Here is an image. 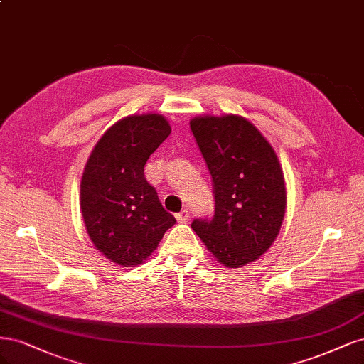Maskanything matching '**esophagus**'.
Instances as JSON below:
<instances>
[{
    "instance_id": "34e87169",
    "label": "esophagus",
    "mask_w": 364,
    "mask_h": 364,
    "mask_svg": "<svg viewBox=\"0 0 364 364\" xmlns=\"http://www.w3.org/2000/svg\"><path fill=\"white\" fill-rule=\"evenodd\" d=\"M175 218H177V220L178 222H181V224H183V222H187V220H189L191 219V213H189V210H181V212L180 213H177V215H175Z\"/></svg>"
}]
</instances>
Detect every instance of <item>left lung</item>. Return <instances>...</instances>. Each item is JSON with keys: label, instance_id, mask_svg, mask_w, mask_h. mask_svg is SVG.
<instances>
[{"label": "left lung", "instance_id": "1", "mask_svg": "<svg viewBox=\"0 0 364 364\" xmlns=\"http://www.w3.org/2000/svg\"><path fill=\"white\" fill-rule=\"evenodd\" d=\"M191 130L212 175L215 215L192 228L215 259L240 267L260 259L286 213L283 169L271 144L242 116H198Z\"/></svg>", "mask_w": 364, "mask_h": 364}]
</instances>
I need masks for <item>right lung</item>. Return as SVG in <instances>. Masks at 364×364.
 Wrapping results in <instances>:
<instances>
[{
    "label": "right lung",
    "mask_w": 364,
    "mask_h": 364,
    "mask_svg": "<svg viewBox=\"0 0 364 364\" xmlns=\"http://www.w3.org/2000/svg\"><path fill=\"white\" fill-rule=\"evenodd\" d=\"M169 134L161 114L127 116L102 134L86 163L81 215L95 248L116 264L146 260L177 222L144 173L149 156Z\"/></svg>",
    "instance_id": "1"
}]
</instances>
